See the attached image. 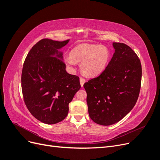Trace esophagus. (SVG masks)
Segmentation results:
<instances>
[{"instance_id": "esophagus-1", "label": "esophagus", "mask_w": 160, "mask_h": 160, "mask_svg": "<svg viewBox=\"0 0 160 160\" xmlns=\"http://www.w3.org/2000/svg\"><path fill=\"white\" fill-rule=\"evenodd\" d=\"M85 83V79L84 78H83V77H80V84H81V86L83 87Z\"/></svg>"}]
</instances>
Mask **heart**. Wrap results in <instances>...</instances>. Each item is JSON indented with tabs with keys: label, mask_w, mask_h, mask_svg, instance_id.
I'll return each mask as SVG.
<instances>
[{
	"label": "heart",
	"mask_w": 160,
	"mask_h": 160,
	"mask_svg": "<svg viewBox=\"0 0 160 160\" xmlns=\"http://www.w3.org/2000/svg\"><path fill=\"white\" fill-rule=\"evenodd\" d=\"M109 58L110 52L106 47L83 43L74 47L64 60L69 66H73L75 62H81L80 67L83 74L95 77L105 70Z\"/></svg>",
	"instance_id": "heart-1"
}]
</instances>
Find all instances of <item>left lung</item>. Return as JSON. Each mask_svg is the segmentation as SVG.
Instances as JSON below:
<instances>
[{
	"label": "left lung",
	"mask_w": 160,
	"mask_h": 160,
	"mask_svg": "<svg viewBox=\"0 0 160 160\" xmlns=\"http://www.w3.org/2000/svg\"><path fill=\"white\" fill-rule=\"evenodd\" d=\"M115 52L105 69L83 87L90 118L96 123L110 125L122 119L138 99L142 65L128 45L113 42Z\"/></svg>",
	"instance_id": "1"
}]
</instances>
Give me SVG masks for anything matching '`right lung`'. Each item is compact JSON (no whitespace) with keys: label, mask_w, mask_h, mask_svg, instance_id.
Instances as JSON below:
<instances>
[{"label":"right lung","mask_w":160,"mask_h":160,"mask_svg":"<svg viewBox=\"0 0 160 160\" xmlns=\"http://www.w3.org/2000/svg\"><path fill=\"white\" fill-rule=\"evenodd\" d=\"M69 40L43 38L28 52L23 64L21 87L27 109L37 119L47 124L63 120L69 104L81 88L79 77L69 74L58 49Z\"/></svg>","instance_id":"1"}]
</instances>
